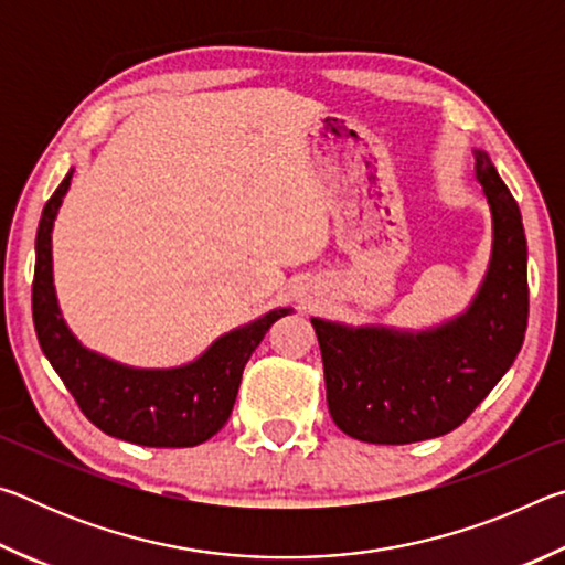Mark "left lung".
<instances>
[{"mask_svg": "<svg viewBox=\"0 0 565 565\" xmlns=\"http://www.w3.org/2000/svg\"><path fill=\"white\" fill-rule=\"evenodd\" d=\"M476 177L491 206L493 252L463 317L424 333L311 319L329 414L351 438L398 446L454 431L519 356L529 323L521 209L486 151H476Z\"/></svg>", "mask_w": 565, "mask_h": 565, "instance_id": "obj_1", "label": "left lung"}]
</instances>
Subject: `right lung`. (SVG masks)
<instances>
[{
	"instance_id": "add662e5",
	"label": "right lung",
	"mask_w": 565,
	"mask_h": 565,
	"mask_svg": "<svg viewBox=\"0 0 565 565\" xmlns=\"http://www.w3.org/2000/svg\"><path fill=\"white\" fill-rule=\"evenodd\" d=\"M70 181L72 171L44 204L36 228L32 317L44 356L82 414L104 434L151 448L204 444L232 416L244 366L254 349L271 323L291 309L269 311L259 321L226 333L202 359L181 369H129L87 351L60 317L52 284V226Z\"/></svg>"
}]
</instances>
